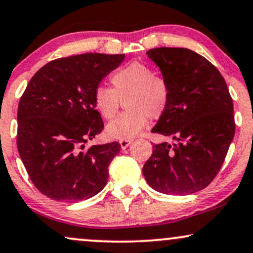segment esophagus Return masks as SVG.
Segmentation results:
<instances>
[{
	"instance_id": "esophagus-1",
	"label": "esophagus",
	"mask_w": 253,
	"mask_h": 253,
	"mask_svg": "<svg viewBox=\"0 0 253 253\" xmlns=\"http://www.w3.org/2000/svg\"><path fill=\"white\" fill-rule=\"evenodd\" d=\"M133 143V140H120V146H121V149L123 150H125V149H127V147L129 146L130 144Z\"/></svg>"
}]
</instances>
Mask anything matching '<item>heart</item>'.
Listing matches in <instances>:
<instances>
[{"label":"heart","mask_w":253,"mask_h":253,"mask_svg":"<svg viewBox=\"0 0 253 253\" xmlns=\"http://www.w3.org/2000/svg\"><path fill=\"white\" fill-rule=\"evenodd\" d=\"M113 89L97 86L94 92L95 109L104 119H112L124 101L126 112L106 126L107 138L130 140L141 133L150 119L164 114L170 100L168 83L143 63L132 62L112 75Z\"/></svg>","instance_id":"1"}]
</instances>
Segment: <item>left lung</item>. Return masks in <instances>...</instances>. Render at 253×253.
<instances>
[{
	"mask_svg": "<svg viewBox=\"0 0 253 253\" xmlns=\"http://www.w3.org/2000/svg\"><path fill=\"white\" fill-rule=\"evenodd\" d=\"M170 90L165 113L152 128L170 136L153 146L143 168L152 189L189 195L207 187L219 172L233 140V102L225 80L205 57L181 47L146 52Z\"/></svg>",
	"mask_w": 253,
	"mask_h": 253,
	"instance_id": "left-lung-1",
	"label": "left lung"
}]
</instances>
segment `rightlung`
<instances>
[{
	"label": "right lung",
	"mask_w": 253,
	"mask_h": 253,
	"mask_svg": "<svg viewBox=\"0 0 253 253\" xmlns=\"http://www.w3.org/2000/svg\"><path fill=\"white\" fill-rule=\"evenodd\" d=\"M124 59L125 54L102 53L59 58L31 78L17 108V151L45 196L78 202L107 184L120 144L84 147L103 129L95 89Z\"/></svg>",
	"instance_id": "obj_1"
}]
</instances>
